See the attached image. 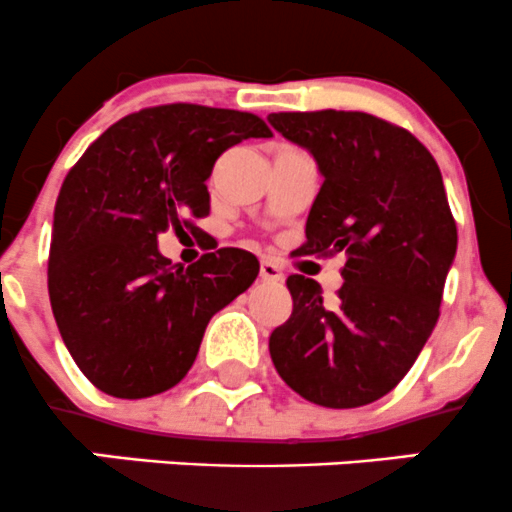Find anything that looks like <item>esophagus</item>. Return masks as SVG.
Wrapping results in <instances>:
<instances>
[{
	"label": "esophagus",
	"mask_w": 512,
	"mask_h": 512,
	"mask_svg": "<svg viewBox=\"0 0 512 512\" xmlns=\"http://www.w3.org/2000/svg\"><path fill=\"white\" fill-rule=\"evenodd\" d=\"M260 277L265 279V282H284V274H282V270H279L277 265H274V262H270V260H262L260 262Z\"/></svg>",
	"instance_id": "1"
}]
</instances>
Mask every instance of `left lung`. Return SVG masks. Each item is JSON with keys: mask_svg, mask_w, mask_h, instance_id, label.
Listing matches in <instances>:
<instances>
[{"mask_svg": "<svg viewBox=\"0 0 512 512\" xmlns=\"http://www.w3.org/2000/svg\"><path fill=\"white\" fill-rule=\"evenodd\" d=\"M267 120L324 176L299 252L346 255L331 304L314 279H287L294 309L272 331V363L314 405H370L405 378L437 326L456 255L441 171L414 134L368 112H272Z\"/></svg>", "mask_w": 512, "mask_h": 512, "instance_id": "1", "label": "left lung"}]
</instances>
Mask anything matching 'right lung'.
Returning a JSON list of instances; mask_svg holds the SVG:
<instances>
[{
  "instance_id": "right-lung-1",
  "label": "right lung",
  "mask_w": 512,
  "mask_h": 512,
  "mask_svg": "<svg viewBox=\"0 0 512 512\" xmlns=\"http://www.w3.org/2000/svg\"><path fill=\"white\" fill-rule=\"evenodd\" d=\"M270 134L250 112L174 102L122 117L68 171L53 211L48 297L63 343L98 390L142 400L181 383L211 316L255 282L252 252L220 247L184 270L157 238L169 228L198 235L215 159Z\"/></svg>"
}]
</instances>
